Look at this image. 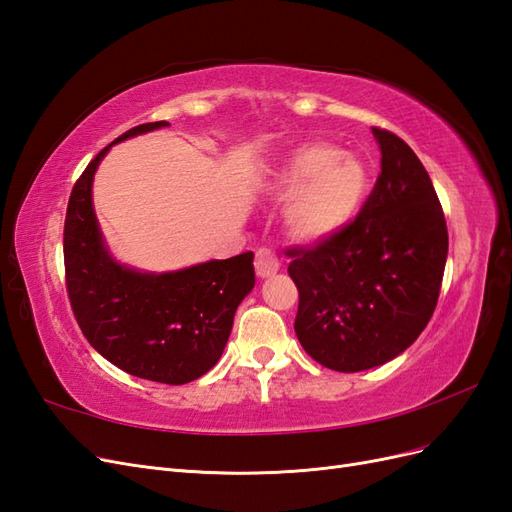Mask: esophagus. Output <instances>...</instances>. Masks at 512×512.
<instances>
[{
	"mask_svg": "<svg viewBox=\"0 0 512 512\" xmlns=\"http://www.w3.org/2000/svg\"><path fill=\"white\" fill-rule=\"evenodd\" d=\"M254 267H256V275L260 277V280H265V277H271V275L280 271V258L275 256L273 250L262 247V250L256 252Z\"/></svg>",
	"mask_w": 512,
	"mask_h": 512,
	"instance_id": "obj_1",
	"label": "esophagus"
}]
</instances>
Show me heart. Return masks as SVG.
<instances>
[{
	"instance_id": "1",
	"label": "heart",
	"mask_w": 512,
	"mask_h": 512,
	"mask_svg": "<svg viewBox=\"0 0 512 512\" xmlns=\"http://www.w3.org/2000/svg\"><path fill=\"white\" fill-rule=\"evenodd\" d=\"M287 198L286 224L294 237L320 241L344 230L363 209L369 194L365 162L331 143H305L286 153L269 183Z\"/></svg>"
}]
</instances>
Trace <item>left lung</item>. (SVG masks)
Segmentation results:
<instances>
[{
	"mask_svg": "<svg viewBox=\"0 0 512 512\" xmlns=\"http://www.w3.org/2000/svg\"><path fill=\"white\" fill-rule=\"evenodd\" d=\"M380 177L352 224L320 245L288 250L299 288L301 346L320 365L352 374L393 361L436 309L448 254L440 200L416 153L371 128Z\"/></svg>",
	"mask_w": 512,
	"mask_h": 512,
	"instance_id": "left-lung-1",
	"label": "left lung"
}]
</instances>
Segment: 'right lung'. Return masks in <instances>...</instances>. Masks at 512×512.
I'll return each mask as SVG.
<instances>
[{
	"mask_svg": "<svg viewBox=\"0 0 512 512\" xmlns=\"http://www.w3.org/2000/svg\"><path fill=\"white\" fill-rule=\"evenodd\" d=\"M166 126H136L89 162L70 194L64 262L72 312L87 342L136 378L185 384L220 361L237 307L256 282L254 254L164 273L121 265L108 252L91 198L108 149Z\"/></svg>",
	"mask_w": 512,
	"mask_h": 512,
	"instance_id": "obj_1",
	"label": "right lung"
}]
</instances>
